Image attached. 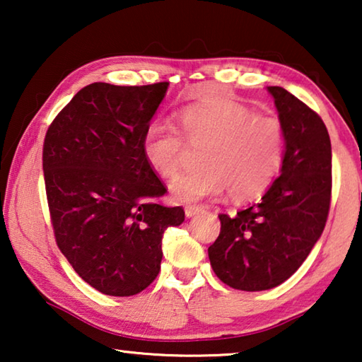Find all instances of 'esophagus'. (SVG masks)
<instances>
[{
	"mask_svg": "<svg viewBox=\"0 0 362 362\" xmlns=\"http://www.w3.org/2000/svg\"><path fill=\"white\" fill-rule=\"evenodd\" d=\"M201 211H203V207H201V206H187L185 207V216L187 217H194L196 214H199Z\"/></svg>",
	"mask_w": 362,
	"mask_h": 362,
	"instance_id": "obj_1",
	"label": "esophagus"
}]
</instances>
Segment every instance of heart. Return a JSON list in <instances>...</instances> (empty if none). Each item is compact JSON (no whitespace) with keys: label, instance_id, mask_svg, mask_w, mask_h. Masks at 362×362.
<instances>
[{"label":"heart","instance_id":"obj_1","mask_svg":"<svg viewBox=\"0 0 362 362\" xmlns=\"http://www.w3.org/2000/svg\"><path fill=\"white\" fill-rule=\"evenodd\" d=\"M180 121L189 146L204 148V169L170 182L169 192L177 203L216 198L226 189L233 199L255 198L283 168L286 136L274 116L252 115L240 103L222 100L183 110ZM185 139L169 122H151L142 140L145 161L158 175L174 177L188 156Z\"/></svg>","mask_w":362,"mask_h":362}]
</instances>
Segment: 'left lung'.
Segmentation results:
<instances>
[{"mask_svg":"<svg viewBox=\"0 0 362 362\" xmlns=\"http://www.w3.org/2000/svg\"><path fill=\"white\" fill-rule=\"evenodd\" d=\"M284 127L281 175L259 203L220 214V235L207 249L214 273L238 291H267L305 262L326 226L332 192V148L320 115L279 86H268Z\"/></svg>","mask_w":362,"mask_h":362,"instance_id":"left-lung-1","label":"left lung"}]
</instances>
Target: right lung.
Wrapping results in <instances>:
<instances>
[{"label":"right lung","instance_id":"obj_1","mask_svg":"<svg viewBox=\"0 0 362 362\" xmlns=\"http://www.w3.org/2000/svg\"><path fill=\"white\" fill-rule=\"evenodd\" d=\"M168 86L93 83L46 132L42 170L57 246L105 296L146 289L161 269L164 231L185 220L180 206L158 203L168 189L142 150Z\"/></svg>","mask_w":362,"mask_h":362}]
</instances>
